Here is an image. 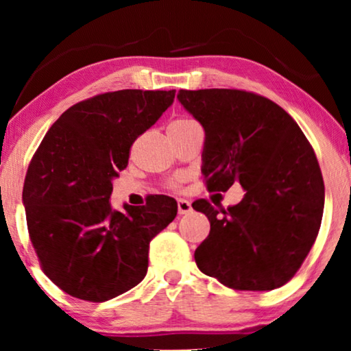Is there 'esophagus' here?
Listing matches in <instances>:
<instances>
[{
  "mask_svg": "<svg viewBox=\"0 0 351 351\" xmlns=\"http://www.w3.org/2000/svg\"><path fill=\"white\" fill-rule=\"evenodd\" d=\"M177 210H179L180 215L191 213V204L186 199H179L177 201Z\"/></svg>",
  "mask_w": 351,
  "mask_h": 351,
  "instance_id": "1",
  "label": "esophagus"
}]
</instances>
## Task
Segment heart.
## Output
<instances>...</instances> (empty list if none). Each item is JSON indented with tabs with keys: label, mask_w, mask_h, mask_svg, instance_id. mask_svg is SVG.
Returning <instances> with one entry per match:
<instances>
[{
	"label": "heart",
	"mask_w": 351,
	"mask_h": 351,
	"mask_svg": "<svg viewBox=\"0 0 351 351\" xmlns=\"http://www.w3.org/2000/svg\"><path fill=\"white\" fill-rule=\"evenodd\" d=\"M195 124H198L196 121H193V119H190V118H177V119H174V121H172L171 124H169V132H179V131H184V129H186V128H190V126H195ZM180 182H182V179H172V180H169L167 182V186H169V189H179L180 186Z\"/></svg>",
	"instance_id": "heart-1"
}]
</instances>
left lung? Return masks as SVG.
<instances>
[{
    "label": "left lung",
    "mask_w": 351,
    "mask_h": 351,
    "mask_svg": "<svg viewBox=\"0 0 351 351\" xmlns=\"http://www.w3.org/2000/svg\"><path fill=\"white\" fill-rule=\"evenodd\" d=\"M177 99L204 128L206 189L227 191L239 182L246 190L227 209L208 199L191 204L210 222L195 251L196 265L237 291L286 285L308 256L323 219L324 182L313 147L291 114L263 95L180 89Z\"/></svg>",
    "instance_id": "obj_1"
}]
</instances>
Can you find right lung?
I'll list each match as a JSON object with an SVG mask.
<instances>
[{
  "mask_svg": "<svg viewBox=\"0 0 351 351\" xmlns=\"http://www.w3.org/2000/svg\"><path fill=\"white\" fill-rule=\"evenodd\" d=\"M176 90L123 89L75 104L52 124L28 165L22 199L46 276L66 294L105 302L147 275L150 241L177 215V201L110 208L112 180L136 138L174 102Z\"/></svg>",
  "mask_w": 351,
  "mask_h": 351,
  "instance_id": "obj_1",
  "label": "right lung"
}]
</instances>
